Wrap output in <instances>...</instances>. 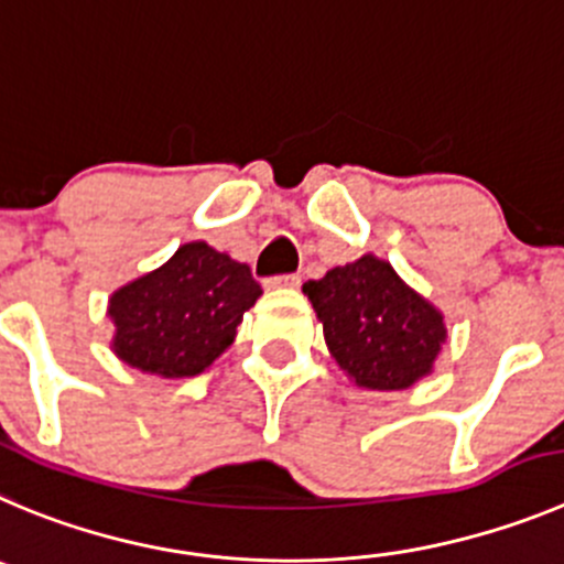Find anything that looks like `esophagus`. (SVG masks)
<instances>
[{"mask_svg": "<svg viewBox=\"0 0 564 564\" xmlns=\"http://www.w3.org/2000/svg\"><path fill=\"white\" fill-rule=\"evenodd\" d=\"M267 286H300L297 272H286V275L267 278Z\"/></svg>", "mask_w": 564, "mask_h": 564, "instance_id": "34e87169", "label": "esophagus"}]
</instances>
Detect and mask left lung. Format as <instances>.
I'll return each instance as SVG.
<instances>
[{
  "label": "left lung",
  "instance_id": "8db88e82",
  "mask_svg": "<svg viewBox=\"0 0 564 564\" xmlns=\"http://www.w3.org/2000/svg\"><path fill=\"white\" fill-rule=\"evenodd\" d=\"M303 292L323 323L336 365L367 389H406L445 341L442 314L372 256L334 267Z\"/></svg>",
  "mask_w": 564,
  "mask_h": 564
}]
</instances>
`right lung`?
Here are the masks:
<instances>
[{
  "label": "right lung",
  "mask_w": 564,
  "mask_h": 564,
  "mask_svg": "<svg viewBox=\"0 0 564 564\" xmlns=\"http://www.w3.org/2000/svg\"><path fill=\"white\" fill-rule=\"evenodd\" d=\"M258 294L247 264L205 241L183 245L161 270L110 297L116 356L150 376H197L234 341Z\"/></svg>",
  "instance_id": "obj_1"
}]
</instances>
